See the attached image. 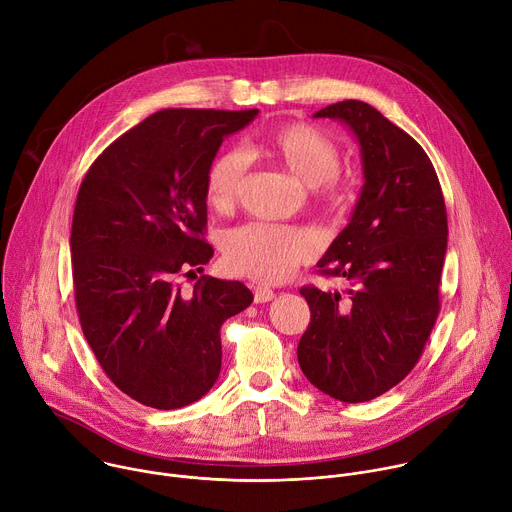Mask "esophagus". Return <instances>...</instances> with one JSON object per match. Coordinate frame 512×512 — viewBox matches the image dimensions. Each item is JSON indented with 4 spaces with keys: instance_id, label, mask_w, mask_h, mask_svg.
<instances>
[{
    "instance_id": "34e87169",
    "label": "esophagus",
    "mask_w": 512,
    "mask_h": 512,
    "mask_svg": "<svg viewBox=\"0 0 512 512\" xmlns=\"http://www.w3.org/2000/svg\"><path fill=\"white\" fill-rule=\"evenodd\" d=\"M275 298L273 289L267 287V285H255L253 287V300L255 304H265V302H271Z\"/></svg>"
}]
</instances>
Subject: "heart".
Listing matches in <instances>:
<instances>
[{"label":"heart","mask_w":512,"mask_h":512,"mask_svg":"<svg viewBox=\"0 0 512 512\" xmlns=\"http://www.w3.org/2000/svg\"><path fill=\"white\" fill-rule=\"evenodd\" d=\"M263 148L279 158L306 186L326 200H340L348 180L338 172L340 150L332 137L308 123H291L267 135ZM247 158L239 150L216 156L206 172V200L216 210L235 206ZM318 253V239L308 229L273 223H249L227 233L223 255L229 269L257 281H283Z\"/></svg>","instance_id":"b5f03b06"}]
</instances>
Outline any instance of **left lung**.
Masks as SVG:
<instances>
[{
    "instance_id": "1",
    "label": "left lung",
    "mask_w": 512,
    "mask_h": 512,
    "mask_svg": "<svg viewBox=\"0 0 512 512\" xmlns=\"http://www.w3.org/2000/svg\"><path fill=\"white\" fill-rule=\"evenodd\" d=\"M314 117L356 135L364 184L350 223L318 261L320 273L350 281L348 296L300 289L310 324L298 360L322 393L362 403L413 371L440 314L446 202L421 145L369 103L340 101Z\"/></svg>"
}]
</instances>
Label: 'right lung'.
<instances>
[{
	"label": "right lung",
	"instance_id": "obj_1",
	"mask_svg": "<svg viewBox=\"0 0 512 512\" xmlns=\"http://www.w3.org/2000/svg\"><path fill=\"white\" fill-rule=\"evenodd\" d=\"M257 109H164L93 162L72 214V283L83 334L105 375L154 409L206 395L221 373V326L253 302L241 281L200 275L206 172Z\"/></svg>",
	"mask_w": 512,
	"mask_h": 512
}]
</instances>
